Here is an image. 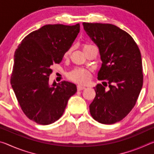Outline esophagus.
I'll list each match as a JSON object with an SVG mask.
<instances>
[{"mask_svg": "<svg viewBox=\"0 0 154 154\" xmlns=\"http://www.w3.org/2000/svg\"><path fill=\"white\" fill-rule=\"evenodd\" d=\"M77 90L78 91H81V90H84L85 88L83 87V86H82V85H78L77 86Z\"/></svg>", "mask_w": 154, "mask_h": 154, "instance_id": "esophagus-1", "label": "esophagus"}]
</instances>
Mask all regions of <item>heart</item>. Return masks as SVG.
Returning a JSON list of instances; mask_svg holds the SVG:
<instances>
[{
	"instance_id": "heart-1",
	"label": "heart",
	"mask_w": 154,
	"mask_h": 154,
	"mask_svg": "<svg viewBox=\"0 0 154 154\" xmlns=\"http://www.w3.org/2000/svg\"><path fill=\"white\" fill-rule=\"evenodd\" d=\"M91 45H85L84 49ZM71 51L72 48H69L65 52L64 56L67 57L68 56H69L70 54L71 53ZM90 72L85 69H76L68 74V77L69 78V79H71L74 82L79 83V84H85V83H87L90 81Z\"/></svg>"
}]
</instances>
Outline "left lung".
<instances>
[{"mask_svg": "<svg viewBox=\"0 0 154 154\" xmlns=\"http://www.w3.org/2000/svg\"><path fill=\"white\" fill-rule=\"evenodd\" d=\"M83 26L100 51L103 64L98 79L106 81L109 88V91L101 84L94 88L96 96L89 106L90 114L99 123L115 124L131 111L141 90L140 52L133 38L116 26L87 22Z\"/></svg>", "mask_w": 154, "mask_h": 154, "instance_id": "8db88e82", "label": "left lung"}]
</instances>
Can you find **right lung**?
<instances>
[{"label": "right lung", "mask_w": 154, "mask_h": 154, "mask_svg": "<svg viewBox=\"0 0 154 154\" xmlns=\"http://www.w3.org/2000/svg\"><path fill=\"white\" fill-rule=\"evenodd\" d=\"M80 30L73 26L48 24L25 36L15 52L11 84L22 111L41 125L51 124L63 115L69 99L77 92L63 81L49 85L53 64L60 63Z\"/></svg>", "instance_id": "1"}]
</instances>
